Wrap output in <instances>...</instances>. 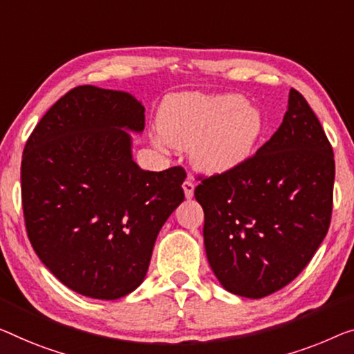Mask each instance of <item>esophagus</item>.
Segmentation results:
<instances>
[{"label": "esophagus", "instance_id": "1", "mask_svg": "<svg viewBox=\"0 0 354 354\" xmlns=\"http://www.w3.org/2000/svg\"><path fill=\"white\" fill-rule=\"evenodd\" d=\"M183 189H184V195H186V198L194 197V189H195L194 181H191V179H186V181L183 183Z\"/></svg>", "mask_w": 354, "mask_h": 354}]
</instances>
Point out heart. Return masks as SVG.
I'll return each instance as SVG.
<instances>
[{
  "instance_id": "1",
  "label": "heart",
  "mask_w": 354,
  "mask_h": 354,
  "mask_svg": "<svg viewBox=\"0 0 354 354\" xmlns=\"http://www.w3.org/2000/svg\"><path fill=\"white\" fill-rule=\"evenodd\" d=\"M262 130L261 111L240 95H184L163 108L157 143L191 147L195 167L207 173H225L250 159Z\"/></svg>"
}]
</instances>
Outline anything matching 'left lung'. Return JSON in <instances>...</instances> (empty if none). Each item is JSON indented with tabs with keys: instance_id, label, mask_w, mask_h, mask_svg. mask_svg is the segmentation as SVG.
<instances>
[{
	"instance_id": "1",
	"label": "left lung",
	"mask_w": 354,
	"mask_h": 354,
	"mask_svg": "<svg viewBox=\"0 0 354 354\" xmlns=\"http://www.w3.org/2000/svg\"><path fill=\"white\" fill-rule=\"evenodd\" d=\"M334 152L313 109L289 91L281 125L235 170L200 178L211 270L229 292L261 299L292 281L328 234Z\"/></svg>"
}]
</instances>
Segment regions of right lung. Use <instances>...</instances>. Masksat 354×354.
<instances>
[{
	"label": "right lung",
	"instance_id": "right-lung-1",
	"mask_svg": "<svg viewBox=\"0 0 354 354\" xmlns=\"http://www.w3.org/2000/svg\"><path fill=\"white\" fill-rule=\"evenodd\" d=\"M127 130H145V106L133 95L79 86L42 115L24 149L30 243L65 286L86 297L135 291L162 225L184 200V168L141 170Z\"/></svg>",
	"mask_w": 354,
	"mask_h": 354
}]
</instances>
